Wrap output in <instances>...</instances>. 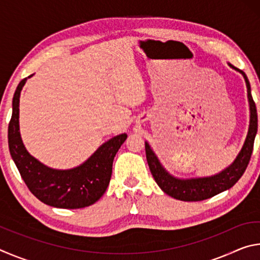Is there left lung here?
Here are the masks:
<instances>
[{"label":"left lung","instance_id":"1","mask_svg":"<svg viewBox=\"0 0 260 260\" xmlns=\"http://www.w3.org/2000/svg\"><path fill=\"white\" fill-rule=\"evenodd\" d=\"M240 72L243 74L246 88H248V99L250 104V126L243 148H242V150L240 151L239 156L236 157L234 162L230 167H227L225 171L210 178L190 180L175 179L162 169V166L158 161L156 155L151 150V148L149 147L148 143H146V155L149 169H150V172L158 186L167 195L184 202H197L208 200L210 197L218 195L219 192L232 188L239 181L242 175H243L252 155L253 142L258 128V117L256 104H254V101L251 95L250 82L248 78H246L245 73L241 71V70Z\"/></svg>","mask_w":260,"mask_h":260}]
</instances>
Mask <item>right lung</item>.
<instances>
[{
	"mask_svg": "<svg viewBox=\"0 0 260 260\" xmlns=\"http://www.w3.org/2000/svg\"><path fill=\"white\" fill-rule=\"evenodd\" d=\"M32 76H29L30 78ZM27 78L19 82L12 100L8 127L9 150L29 191L42 203L60 209H81L98 202L107 190L112 162L127 138L120 134L102 144L82 165L72 170H52L26 150L19 133V98Z\"/></svg>",
	"mask_w": 260,
	"mask_h": 260,
	"instance_id": "right-lung-1",
	"label": "right lung"
}]
</instances>
